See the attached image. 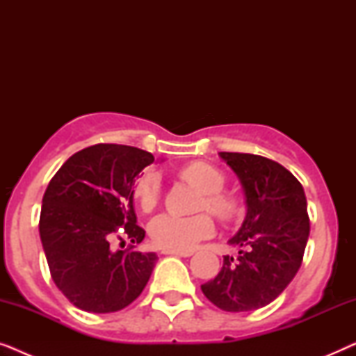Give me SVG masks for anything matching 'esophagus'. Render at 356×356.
<instances>
[{
	"mask_svg": "<svg viewBox=\"0 0 356 356\" xmlns=\"http://www.w3.org/2000/svg\"><path fill=\"white\" fill-rule=\"evenodd\" d=\"M163 254H172V256H179V257H189L193 256V251H175V250H163Z\"/></svg>",
	"mask_w": 356,
	"mask_h": 356,
	"instance_id": "esophagus-1",
	"label": "esophagus"
}]
</instances>
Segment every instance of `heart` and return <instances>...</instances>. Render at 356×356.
I'll return each instance as SVG.
<instances>
[{
  "label": "heart",
  "mask_w": 356,
  "mask_h": 356,
  "mask_svg": "<svg viewBox=\"0 0 356 356\" xmlns=\"http://www.w3.org/2000/svg\"><path fill=\"white\" fill-rule=\"evenodd\" d=\"M181 178L199 191L204 193L201 209H207L217 217L228 220L238 211L236 201L222 193L227 178L222 170L206 162H191L181 168ZM160 197V179L155 173H145L134 186V199L140 211L150 212L157 206ZM213 232V222L209 216L179 217L162 213L149 225L150 238L155 245L165 250L189 251L202 238Z\"/></svg>",
  "instance_id": "obj_1"
}]
</instances>
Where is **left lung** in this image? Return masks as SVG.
Segmentation results:
<instances>
[{"label": "left lung", "instance_id": "obj_1", "mask_svg": "<svg viewBox=\"0 0 356 356\" xmlns=\"http://www.w3.org/2000/svg\"><path fill=\"white\" fill-rule=\"evenodd\" d=\"M240 179L246 216L228 245L217 277L201 285L217 308L243 313L264 308L293 280L309 236L303 186L280 163L254 154L218 152Z\"/></svg>", "mask_w": 356, "mask_h": 356}]
</instances>
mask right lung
Here are the masks:
<instances>
[{
	"instance_id": "right-lung-1",
	"label": "right lung",
	"mask_w": 356,
	"mask_h": 356,
	"mask_svg": "<svg viewBox=\"0 0 356 356\" xmlns=\"http://www.w3.org/2000/svg\"><path fill=\"white\" fill-rule=\"evenodd\" d=\"M154 160L131 145H90L61 165L43 194L38 230L51 279L82 311L115 313L147 285L157 254L110 245L144 240L134 184Z\"/></svg>"
}]
</instances>
